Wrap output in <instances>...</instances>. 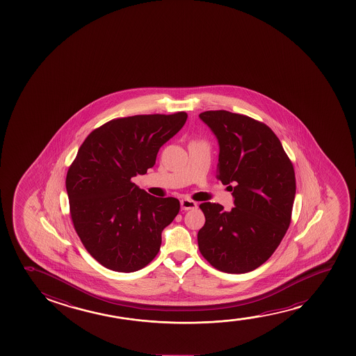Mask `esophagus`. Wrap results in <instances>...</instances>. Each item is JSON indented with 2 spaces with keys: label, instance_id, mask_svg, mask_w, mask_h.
<instances>
[{
  "label": "esophagus",
  "instance_id": "obj_1",
  "mask_svg": "<svg viewBox=\"0 0 356 356\" xmlns=\"http://www.w3.org/2000/svg\"><path fill=\"white\" fill-rule=\"evenodd\" d=\"M198 205L193 200L185 198V200H181V209L182 210H191L195 209Z\"/></svg>",
  "mask_w": 356,
  "mask_h": 356
}]
</instances>
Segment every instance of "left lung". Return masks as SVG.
I'll return each instance as SVG.
<instances>
[{
  "mask_svg": "<svg viewBox=\"0 0 356 356\" xmlns=\"http://www.w3.org/2000/svg\"><path fill=\"white\" fill-rule=\"evenodd\" d=\"M200 118L218 138L216 177L229 185L234 198L231 211L218 203L200 205L205 216L200 252L222 273H249L273 255L291 224L292 161L264 122L227 111H208Z\"/></svg>",
  "mask_w": 356,
  "mask_h": 356,
  "instance_id": "8db88e82",
  "label": "left lung"
}]
</instances>
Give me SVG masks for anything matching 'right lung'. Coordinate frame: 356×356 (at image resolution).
I'll return each instance as SVG.
<instances>
[{
  "mask_svg": "<svg viewBox=\"0 0 356 356\" xmlns=\"http://www.w3.org/2000/svg\"><path fill=\"white\" fill-rule=\"evenodd\" d=\"M186 120L185 112L118 118L79 148L65 179L70 216L83 247L104 268L134 273L159 252L161 231L180 202L148 195L131 179L156 164L159 148Z\"/></svg>",
  "mask_w": 356,
  "mask_h": 356,
  "instance_id": "right-lung-1",
  "label": "right lung"
}]
</instances>
